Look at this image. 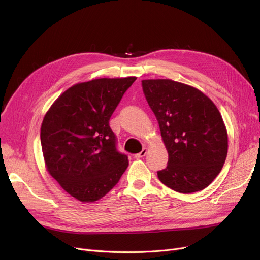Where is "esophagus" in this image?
I'll use <instances>...</instances> for the list:
<instances>
[{"label": "esophagus", "instance_id": "34e87169", "mask_svg": "<svg viewBox=\"0 0 260 260\" xmlns=\"http://www.w3.org/2000/svg\"><path fill=\"white\" fill-rule=\"evenodd\" d=\"M146 153H147V148H146V147H143V149H142V151H141L140 153H138V154H136V155H135V158H137V159L143 158V157L146 155Z\"/></svg>", "mask_w": 260, "mask_h": 260}]
</instances>
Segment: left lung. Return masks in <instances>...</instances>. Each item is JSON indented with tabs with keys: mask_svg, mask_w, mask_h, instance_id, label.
Returning a JSON list of instances; mask_svg holds the SVG:
<instances>
[{
	"mask_svg": "<svg viewBox=\"0 0 260 260\" xmlns=\"http://www.w3.org/2000/svg\"><path fill=\"white\" fill-rule=\"evenodd\" d=\"M169 153L159 180L178 193L209 186L228 155V132L214 102L199 89L170 79L142 80Z\"/></svg>",
	"mask_w": 260,
	"mask_h": 260,
	"instance_id": "1",
	"label": "left lung"
}]
</instances>
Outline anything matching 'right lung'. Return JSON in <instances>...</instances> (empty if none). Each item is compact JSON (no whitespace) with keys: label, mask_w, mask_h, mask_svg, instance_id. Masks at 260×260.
I'll return each instance as SVG.
<instances>
[{"label":"right lung","mask_w":260,"mask_h":260,"mask_svg":"<svg viewBox=\"0 0 260 260\" xmlns=\"http://www.w3.org/2000/svg\"><path fill=\"white\" fill-rule=\"evenodd\" d=\"M136 79L101 78L75 84L44 116L41 145L46 170L81 202L101 199L128 167L108 122Z\"/></svg>","instance_id":"obj_1"}]
</instances>
